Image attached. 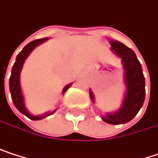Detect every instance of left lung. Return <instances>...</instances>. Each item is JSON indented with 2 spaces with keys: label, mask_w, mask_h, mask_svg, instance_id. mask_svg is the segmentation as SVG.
I'll return each mask as SVG.
<instances>
[{
  "label": "left lung",
  "mask_w": 158,
  "mask_h": 158,
  "mask_svg": "<svg viewBox=\"0 0 158 158\" xmlns=\"http://www.w3.org/2000/svg\"><path fill=\"white\" fill-rule=\"evenodd\" d=\"M110 44L112 52L122 60L127 90L120 109L114 113H107L102 119L111 125H120L132 120L143 107L145 98V79L134 51L120 42L111 40ZM89 96L94 102L95 97L90 89Z\"/></svg>",
  "instance_id": "8db88e82"
}]
</instances>
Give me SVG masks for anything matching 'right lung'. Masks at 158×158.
I'll return each mask as SVG.
<instances>
[{"instance_id":"1","label":"right lung","mask_w":158,"mask_h":158,"mask_svg":"<svg viewBox=\"0 0 158 158\" xmlns=\"http://www.w3.org/2000/svg\"><path fill=\"white\" fill-rule=\"evenodd\" d=\"M48 40V38H43V39H38V40H34L32 42H31L30 44H28L23 49L22 51L19 53L16 56L15 58V62L12 68V72H11V76L9 79V88H10V93H11V97H12V101L15 104V106L16 107V109L20 112L21 114H25L27 117H29L31 120H41L43 118H45L49 115H51L52 114L55 113V111L51 112V113H45L44 114L42 115H33L31 114L28 109L25 106V102H24V97L22 94V90H21V86H20V72L22 70L23 64L25 60L28 57V56L31 54V52L39 44L46 42ZM72 86V84L67 85L63 90L62 93L64 94L70 87Z\"/></svg>"}]
</instances>
